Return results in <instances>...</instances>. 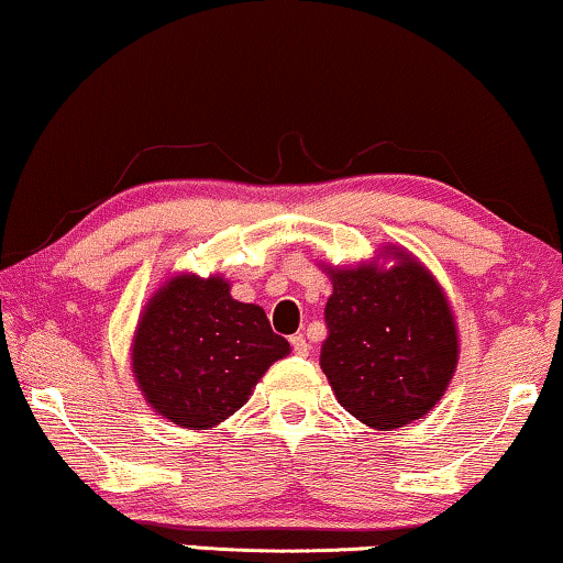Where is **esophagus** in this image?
I'll list each match as a JSON object with an SVG mask.
<instances>
[{"mask_svg": "<svg viewBox=\"0 0 563 563\" xmlns=\"http://www.w3.org/2000/svg\"><path fill=\"white\" fill-rule=\"evenodd\" d=\"M291 347H295V353L301 355V357L309 355V342L305 340V335H295V338H291Z\"/></svg>", "mask_w": 563, "mask_h": 563, "instance_id": "obj_1", "label": "esophagus"}]
</instances>
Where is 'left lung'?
Instances as JSON below:
<instances>
[{"label":"left lung","instance_id":"8db88e82","mask_svg":"<svg viewBox=\"0 0 563 563\" xmlns=\"http://www.w3.org/2000/svg\"><path fill=\"white\" fill-rule=\"evenodd\" d=\"M378 258L330 266L328 340L320 365L340 406L373 429L390 431L434 409L457 371L460 335L442 284L401 246Z\"/></svg>","mask_w":563,"mask_h":563}]
</instances>
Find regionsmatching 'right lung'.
Segmentation results:
<instances>
[{
	"instance_id": "1",
	"label": "right lung",
	"mask_w": 563,
	"mask_h": 563,
	"mask_svg": "<svg viewBox=\"0 0 563 563\" xmlns=\"http://www.w3.org/2000/svg\"><path fill=\"white\" fill-rule=\"evenodd\" d=\"M258 305L231 297L221 274H173L146 301L132 338L144 401L183 429L233 417L276 361L289 355Z\"/></svg>"
}]
</instances>
